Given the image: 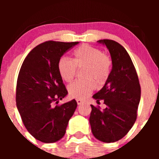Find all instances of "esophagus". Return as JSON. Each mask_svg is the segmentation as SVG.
Masks as SVG:
<instances>
[{"label": "esophagus", "mask_w": 159, "mask_h": 159, "mask_svg": "<svg viewBox=\"0 0 159 159\" xmlns=\"http://www.w3.org/2000/svg\"><path fill=\"white\" fill-rule=\"evenodd\" d=\"M76 102H77V104L78 105H81V104L83 103V101H82L81 99H80V98H78V99H76Z\"/></svg>", "instance_id": "34e87169"}]
</instances>
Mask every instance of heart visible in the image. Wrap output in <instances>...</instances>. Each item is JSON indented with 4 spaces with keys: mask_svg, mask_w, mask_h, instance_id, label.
<instances>
[{
    "mask_svg": "<svg viewBox=\"0 0 159 159\" xmlns=\"http://www.w3.org/2000/svg\"><path fill=\"white\" fill-rule=\"evenodd\" d=\"M111 62L110 58L102 54L99 49L90 45H82L75 51L73 62L62 57L58 62V72L63 81L70 82L76 74V67L86 68L85 81H76L69 85L68 91L71 96L84 98L93 91L96 81L102 84L109 75Z\"/></svg>",
    "mask_w": 159,
    "mask_h": 159,
    "instance_id": "heart-1",
    "label": "heart"
}]
</instances>
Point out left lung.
Wrapping results in <instances>:
<instances>
[{
    "label": "left lung",
    "mask_w": 159,
    "mask_h": 159,
    "mask_svg": "<svg viewBox=\"0 0 159 159\" xmlns=\"http://www.w3.org/2000/svg\"><path fill=\"white\" fill-rule=\"evenodd\" d=\"M111 54L112 69L102 88L93 96L106 107L100 110L90 105L91 130L96 139L114 143L132 129L137 118L140 99V86L135 68L125 48L114 40L101 39Z\"/></svg>",
    "instance_id": "1"
}]
</instances>
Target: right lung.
Masks as SVG:
<instances>
[{"instance_id":"1","label":"right lung","mask_w":159,"mask_h":159,"mask_svg":"<svg viewBox=\"0 0 159 159\" xmlns=\"http://www.w3.org/2000/svg\"><path fill=\"white\" fill-rule=\"evenodd\" d=\"M78 42L48 41L35 47L24 61L17 80L16 106L27 130L36 140L54 143L64 136L77 102L54 106L68 94L58 62Z\"/></svg>"}]
</instances>
